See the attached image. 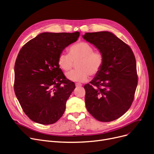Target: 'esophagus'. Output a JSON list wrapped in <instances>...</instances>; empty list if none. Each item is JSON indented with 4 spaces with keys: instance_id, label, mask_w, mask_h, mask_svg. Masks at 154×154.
<instances>
[{
    "instance_id": "esophagus-1",
    "label": "esophagus",
    "mask_w": 154,
    "mask_h": 154,
    "mask_svg": "<svg viewBox=\"0 0 154 154\" xmlns=\"http://www.w3.org/2000/svg\"><path fill=\"white\" fill-rule=\"evenodd\" d=\"M75 85H76V87H79V86H82V84L79 83H76L75 84Z\"/></svg>"
}]
</instances>
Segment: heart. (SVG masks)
<instances>
[{
    "instance_id": "1",
    "label": "heart",
    "mask_w": 154,
    "mask_h": 154,
    "mask_svg": "<svg viewBox=\"0 0 154 154\" xmlns=\"http://www.w3.org/2000/svg\"><path fill=\"white\" fill-rule=\"evenodd\" d=\"M69 54L61 53L58 58L60 68L65 72L69 71L76 64V70L66 74V78L75 82L86 81L89 75L94 76L101 70L104 62L103 53L94 50L91 45L86 42L77 43L69 48Z\"/></svg>"
}]
</instances>
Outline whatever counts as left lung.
Instances as JSON below:
<instances>
[{
  "label": "left lung",
  "instance_id": "left-lung-1",
  "mask_svg": "<svg viewBox=\"0 0 154 154\" xmlns=\"http://www.w3.org/2000/svg\"><path fill=\"white\" fill-rule=\"evenodd\" d=\"M83 37L104 57L100 72L84 86L86 109L99 121H114L128 111L134 99L138 76L134 53L109 32L86 33Z\"/></svg>",
  "mask_w": 154,
  "mask_h": 154
}]
</instances>
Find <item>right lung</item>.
<instances>
[{"label":"right lung","mask_w":154,"mask_h":154,"mask_svg":"<svg viewBox=\"0 0 154 154\" xmlns=\"http://www.w3.org/2000/svg\"><path fill=\"white\" fill-rule=\"evenodd\" d=\"M79 32L42 33L25 43L17 57L14 91L22 109L37 123H55L75 88L58 64V58Z\"/></svg>","instance_id":"1"}]
</instances>
